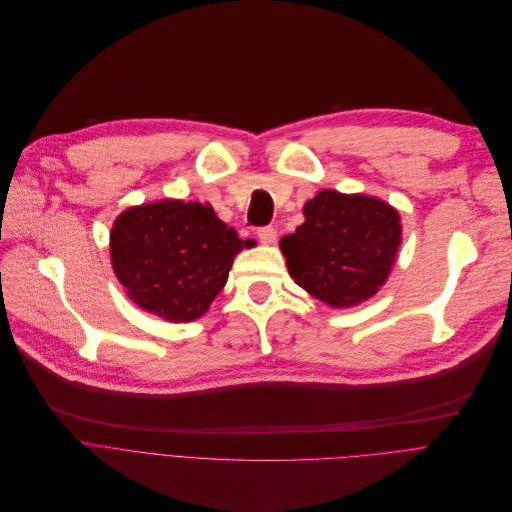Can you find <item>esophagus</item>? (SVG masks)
I'll use <instances>...</instances> for the list:
<instances>
[{
    "label": "esophagus",
    "instance_id": "esophagus-1",
    "mask_svg": "<svg viewBox=\"0 0 512 512\" xmlns=\"http://www.w3.org/2000/svg\"><path fill=\"white\" fill-rule=\"evenodd\" d=\"M258 239L264 246H273L277 242V229L275 227H260L258 229Z\"/></svg>",
    "mask_w": 512,
    "mask_h": 512
}]
</instances>
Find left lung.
<instances>
[{
    "label": "left lung",
    "mask_w": 512,
    "mask_h": 512,
    "mask_svg": "<svg viewBox=\"0 0 512 512\" xmlns=\"http://www.w3.org/2000/svg\"><path fill=\"white\" fill-rule=\"evenodd\" d=\"M304 215L295 233L281 239L295 283L335 308L372 297L401 244L397 210L378 198L322 190L306 202Z\"/></svg>",
    "instance_id": "8db88e82"
}]
</instances>
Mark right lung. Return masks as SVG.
Listing matches in <instances>:
<instances>
[{
  "label": "right lung",
  "mask_w": 512,
  "mask_h": 512,
  "mask_svg": "<svg viewBox=\"0 0 512 512\" xmlns=\"http://www.w3.org/2000/svg\"><path fill=\"white\" fill-rule=\"evenodd\" d=\"M244 248L208 204L161 200L128 208L111 229V264L132 302L171 322L202 316Z\"/></svg>",
  "instance_id": "obj_1"
}]
</instances>
